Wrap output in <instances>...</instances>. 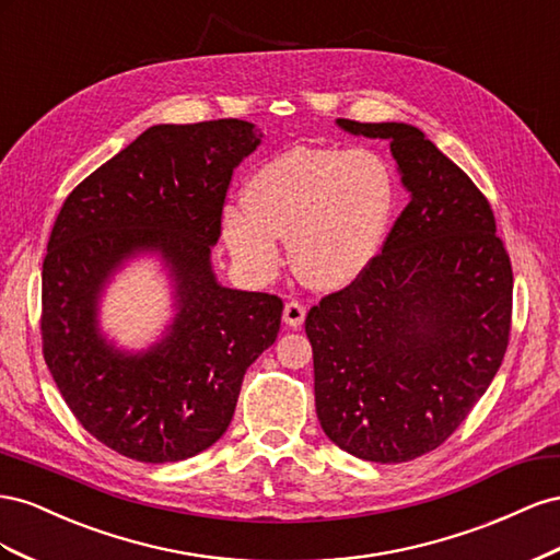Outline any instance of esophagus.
I'll use <instances>...</instances> for the list:
<instances>
[{
    "instance_id": "1",
    "label": "esophagus",
    "mask_w": 560,
    "mask_h": 560,
    "mask_svg": "<svg viewBox=\"0 0 560 560\" xmlns=\"http://www.w3.org/2000/svg\"><path fill=\"white\" fill-rule=\"evenodd\" d=\"M305 316H307V307L302 305V302H298V300L285 302V307H283V322H285V326L300 328L302 324H305Z\"/></svg>"
}]
</instances>
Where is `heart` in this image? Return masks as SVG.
I'll list each match as a JSON object with an SVG mask.
<instances>
[{
  "mask_svg": "<svg viewBox=\"0 0 560 560\" xmlns=\"http://www.w3.org/2000/svg\"><path fill=\"white\" fill-rule=\"evenodd\" d=\"M394 201L385 159L365 148H293L246 183V206L222 218L225 242L250 277L269 279L289 236L298 275L318 289L361 277L380 250Z\"/></svg>",
  "mask_w": 560,
  "mask_h": 560,
  "instance_id": "heart-1",
  "label": "heart"
}]
</instances>
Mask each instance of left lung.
Masks as SVG:
<instances>
[{"label": "left lung", "mask_w": 560, "mask_h": 560, "mask_svg": "<svg viewBox=\"0 0 560 560\" xmlns=\"http://www.w3.org/2000/svg\"><path fill=\"white\" fill-rule=\"evenodd\" d=\"M338 126L389 140L410 201L363 275L305 318L316 415L349 455L396 465L448 441L490 387L514 275L483 191L420 129Z\"/></svg>", "instance_id": "8db88e82"}]
</instances>
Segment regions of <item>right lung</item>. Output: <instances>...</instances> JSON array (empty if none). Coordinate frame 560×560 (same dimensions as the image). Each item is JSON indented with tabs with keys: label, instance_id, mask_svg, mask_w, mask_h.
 I'll return each mask as SVG.
<instances>
[{
	"label": "right lung",
	"instance_id": "add662e5",
	"mask_svg": "<svg viewBox=\"0 0 560 560\" xmlns=\"http://www.w3.org/2000/svg\"><path fill=\"white\" fill-rule=\"evenodd\" d=\"M250 121L159 124L95 168L62 203L42 267V351L91 436L150 465L225 434L248 365L275 345L283 302L215 281L211 246L234 168L260 145ZM156 249L176 285L170 332L138 355L97 328V300L124 259Z\"/></svg>",
	"mask_w": 560,
	"mask_h": 560
}]
</instances>
